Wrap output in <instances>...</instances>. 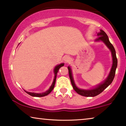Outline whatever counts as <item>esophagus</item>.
Returning <instances> with one entry per match:
<instances>
[{"instance_id": "obj_1", "label": "esophagus", "mask_w": 126, "mask_h": 126, "mask_svg": "<svg viewBox=\"0 0 126 126\" xmlns=\"http://www.w3.org/2000/svg\"><path fill=\"white\" fill-rule=\"evenodd\" d=\"M71 58L69 57H68V56H66V57H65L64 58V62L65 63L69 62L71 61Z\"/></svg>"}]
</instances>
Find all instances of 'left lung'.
Returning <instances> with one entry per match:
<instances>
[{"mask_svg":"<svg viewBox=\"0 0 126 126\" xmlns=\"http://www.w3.org/2000/svg\"><path fill=\"white\" fill-rule=\"evenodd\" d=\"M98 38L95 39V42H99L102 41L106 45V46L109 48V49L110 50L111 52L112 58V64L111 68L110 69V73L109 74L108 78H107L105 80H104L102 83L99 84V85H97L95 88L91 89H80L76 87V84L74 82V78H73V75L72 72V69H71L70 66L68 67L69 76L70 78L71 84H72L73 88H74L75 91L78 93L79 94L82 95L85 97H94L96 95H98L99 94L102 93L106 88L108 87L109 85H110L112 81H113L114 76L115 75V71L116 68L117 67L118 61L117 58L116 57V52L114 48V46L110 43L109 39V37L108 35L106 34V33L105 32L102 30H100V32L97 33Z\"/></svg>","mask_w":126,"mask_h":126,"instance_id":"8db88e82","label":"left lung"}]
</instances>
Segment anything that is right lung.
Here are the masks:
<instances>
[{
    "label": "right lung",
    "instance_id": "add662e5",
    "mask_svg": "<svg viewBox=\"0 0 126 126\" xmlns=\"http://www.w3.org/2000/svg\"><path fill=\"white\" fill-rule=\"evenodd\" d=\"M64 64V63H61V64H58V65H56L55 68H54V75H55V76H54V78L53 82H52L51 85L50 86V88L47 90V91L45 92L41 93H37L29 92H27V91H25V92L27 93H28V94L31 95V96H33V97H44V96H45V95H48V94L51 93V92L52 91V89H54V86H55V81H56V78H57V73H58V71H59V68H61V67L63 66Z\"/></svg>",
    "mask_w": 126,
    "mask_h": 126
}]
</instances>
